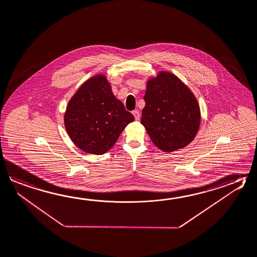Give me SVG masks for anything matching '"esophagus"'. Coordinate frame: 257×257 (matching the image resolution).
<instances>
[{
    "label": "esophagus",
    "mask_w": 257,
    "mask_h": 257,
    "mask_svg": "<svg viewBox=\"0 0 257 257\" xmlns=\"http://www.w3.org/2000/svg\"><path fill=\"white\" fill-rule=\"evenodd\" d=\"M133 114L135 116L136 120H139V119H140V112H139V110H134V111H133Z\"/></svg>",
    "instance_id": "1"
}]
</instances>
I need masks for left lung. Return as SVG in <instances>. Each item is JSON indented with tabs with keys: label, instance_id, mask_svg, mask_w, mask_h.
<instances>
[{
	"label": "left lung",
	"instance_id": "left-lung-1",
	"mask_svg": "<svg viewBox=\"0 0 257 257\" xmlns=\"http://www.w3.org/2000/svg\"><path fill=\"white\" fill-rule=\"evenodd\" d=\"M141 123L156 147L174 152L193 141L200 110L191 90L174 74L159 72L148 79Z\"/></svg>",
	"mask_w": 257,
	"mask_h": 257
}]
</instances>
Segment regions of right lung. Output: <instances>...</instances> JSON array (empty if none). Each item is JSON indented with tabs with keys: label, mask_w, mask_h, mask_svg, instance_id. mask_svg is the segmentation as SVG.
Returning <instances> with one entry per match:
<instances>
[{
	"label": "right lung",
	"mask_w": 257,
	"mask_h": 257,
	"mask_svg": "<svg viewBox=\"0 0 257 257\" xmlns=\"http://www.w3.org/2000/svg\"><path fill=\"white\" fill-rule=\"evenodd\" d=\"M135 117L116 99L104 75L84 82L68 101L64 123L71 141L82 151L102 155L114 146Z\"/></svg>",
	"instance_id": "right-lung-1"
}]
</instances>
